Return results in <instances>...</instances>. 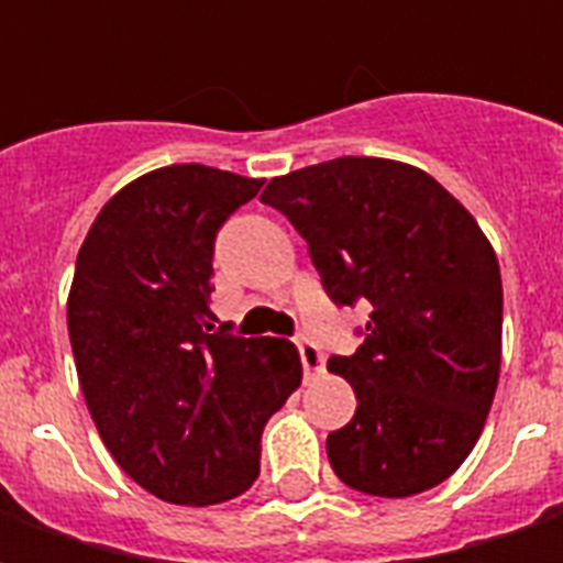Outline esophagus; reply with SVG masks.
<instances>
[{
	"instance_id": "esophagus-1",
	"label": "esophagus",
	"mask_w": 563,
	"mask_h": 563,
	"mask_svg": "<svg viewBox=\"0 0 563 563\" xmlns=\"http://www.w3.org/2000/svg\"><path fill=\"white\" fill-rule=\"evenodd\" d=\"M298 355H301V365H305V374H319L325 367V355L319 350L317 343L310 341H298Z\"/></svg>"
}]
</instances>
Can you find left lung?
Here are the masks:
<instances>
[{"mask_svg": "<svg viewBox=\"0 0 563 563\" xmlns=\"http://www.w3.org/2000/svg\"><path fill=\"white\" fill-rule=\"evenodd\" d=\"M262 201L305 238L334 305H371L362 346L329 358L358 401L325 440L334 473L377 497L449 479L500 374L504 289L483 229L431 174L377 156L274 177Z\"/></svg>", "mask_w": 563, "mask_h": 563, "instance_id": "obj_1", "label": "left lung"}]
</instances>
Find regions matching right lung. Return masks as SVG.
<instances>
[{
	"label": "right lung",
	"instance_id": "right-lung-1",
	"mask_svg": "<svg viewBox=\"0 0 563 563\" xmlns=\"http://www.w3.org/2000/svg\"><path fill=\"white\" fill-rule=\"evenodd\" d=\"M265 180L165 165L123 186L87 232L68 338L104 446L150 495L210 507L258 476L262 431L301 383L280 338L213 331V244Z\"/></svg>",
	"mask_w": 563,
	"mask_h": 563
}]
</instances>
